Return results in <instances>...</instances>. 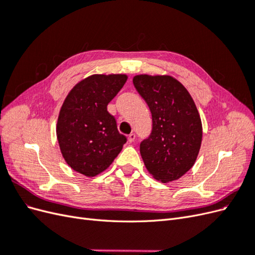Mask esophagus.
<instances>
[{"mask_svg":"<svg viewBox=\"0 0 255 255\" xmlns=\"http://www.w3.org/2000/svg\"><path fill=\"white\" fill-rule=\"evenodd\" d=\"M135 139H136V135H135L134 133H132V134H129V135H128V142H129V143L134 142V141H135Z\"/></svg>","mask_w":255,"mask_h":255,"instance_id":"1","label":"esophagus"}]
</instances>
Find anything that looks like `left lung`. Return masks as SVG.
I'll list each match as a JSON object with an SVG mask.
<instances>
[{
	"label": "left lung",
	"instance_id": "left-lung-1",
	"mask_svg": "<svg viewBox=\"0 0 255 255\" xmlns=\"http://www.w3.org/2000/svg\"><path fill=\"white\" fill-rule=\"evenodd\" d=\"M133 84L152 114V132L140 143L146 170L163 183L180 179L194 166L202 141L194 100L170 75H136Z\"/></svg>",
	"mask_w": 255,
	"mask_h": 255
}]
</instances>
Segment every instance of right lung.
I'll list each match as a JSON object with an SVG mask.
<instances>
[{"instance_id": "1", "label": "right lung", "mask_w": 255, "mask_h": 255, "mask_svg": "<svg viewBox=\"0 0 255 255\" xmlns=\"http://www.w3.org/2000/svg\"><path fill=\"white\" fill-rule=\"evenodd\" d=\"M127 80L126 74H94L76 84L66 97L56 135L63 157L74 171L86 176L103 172L127 142L107 112Z\"/></svg>"}]
</instances>
